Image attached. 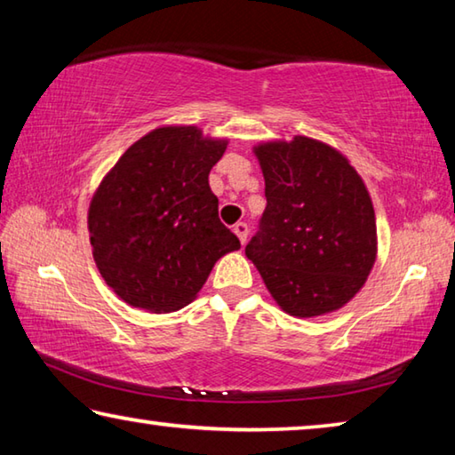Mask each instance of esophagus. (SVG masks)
<instances>
[{
	"mask_svg": "<svg viewBox=\"0 0 455 455\" xmlns=\"http://www.w3.org/2000/svg\"><path fill=\"white\" fill-rule=\"evenodd\" d=\"M235 235L238 236V241H241V244L246 243V236H249V227L244 225V222H236V225L233 227Z\"/></svg>",
	"mask_w": 455,
	"mask_h": 455,
	"instance_id": "1",
	"label": "esophagus"
}]
</instances>
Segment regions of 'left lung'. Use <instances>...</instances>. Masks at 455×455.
Wrapping results in <instances>:
<instances>
[{"instance_id": "8db88e82", "label": "left lung", "mask_w": 455, "mask_h": 455, "mask_svg": "<svg viewBox=\"0 0 455 455\" xmlns=\"http://www.w3.org/2000/svg\"><path fill=\"white\" fill-rule=\"evenodd\" d=\"M267 209L244 255L292 317L347 305L377 259L371 196L347 158L309 136L260 142Z\"/></svg>"}]
</instances>
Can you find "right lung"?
Masks as SVG:
<instances>
[{"instance_id": "1", "label": "right lung", "mask_w": 455, "mask_h": 455, "mask_svg": "<svg viewBox=\"0 0 455 455\" xmlns=\"http://www.w3.org/2000/svg\"><path fill=\"white\" fill-rule=\"evenodd\" d=\"M227 138L160 126L136 140L98 184L88 209L92 255L122 301L150 313L188 305L214 263L241 249L219 220L211 168Z\"/></svg>"}]
</instances>
